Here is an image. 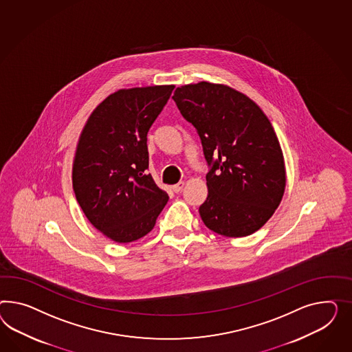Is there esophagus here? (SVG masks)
I'll list each match as a JSON object with an SVG mask.
<instances>
[{"instance_id": "1", "label": "esophagus", "mask_w": 352, "mask_h": 352, "mask_svg": "<svg viewBox=\"0 0 352 352\" xmlns=\"http://www.w3.org/2000/svg\"><path fill=\"white\" fill-rule=\"evenodd\" d=\"M183 187H184V182H179V183L174 184V186L171 187V190H174L175 193H178V192H181V190H183Z\"/></svg>"}]
</instances>
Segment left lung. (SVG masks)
Listing matches in <instances>:
<instances>
[{"instance_id":"1","label":"left lung","mask_w":352,"mask_h":352,"mask_svg":"<svg viewBox=\"0 0 352 352\" xmlns=\"http://www.w3.org/2000/svg\"><path fill=\"white\" fill-rule=\"evenodd\" d=\"M173 100L196 128L210 166L209 195L199 209L204 224L226 237L252 234L285 193V159L273 125L248 96L223 85L178 87Z\"/></svg>"}]
</instances>
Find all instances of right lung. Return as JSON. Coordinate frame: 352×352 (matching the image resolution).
<instances>
[{
	"mask_svg": "<svg viewBox=\"0 0 352 352\" xmlns=\"http://www.w3.org/2000/svg\"><path fill=\"white\" fill-rule=\"evenodd\" d=\"M174 86L119 89L88 118L73 164L76 199L91 224L119 243L155 227L169 200L148 169L147 133Z\"/></svg>",
	"mask_w": 352,
	"mask_h": 352,
	"instance_id": "right-lung-1",
	"label": "right lung"
}]
</instances>
